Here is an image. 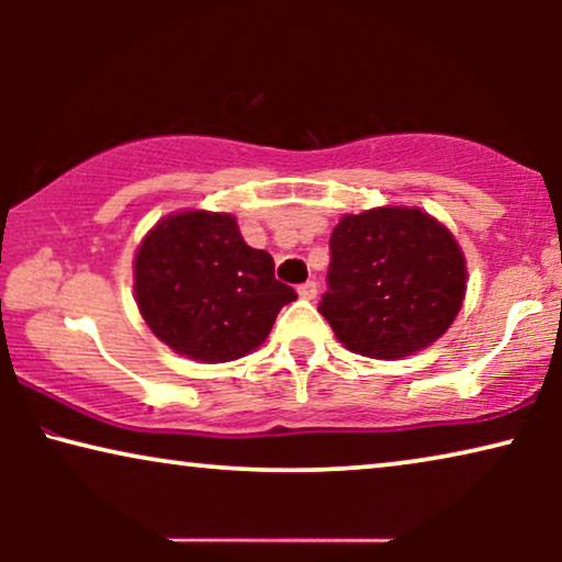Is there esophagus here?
<instances>
[{"instance_id":"1","label":"esophagus","mask_w":562,"mask_h":562,"mask_svg":"<svg viewBox=\"0 0 562 562\" xmlns=\"http://www.w3.org/2000/svg\"><path fill=\"white\" fill-rule=\"evenodd\" d=\"M299 296H302V299H314V296H317V283H314V281L302 283V286H299Z\"/></svg>"}]
</instances>
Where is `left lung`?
I'll return each mask as SVG.
<instances>
[{"label": "left lung", "instance_id": "8db88e82", "mask_svg": "<svg viewBox=\"0 0 562 562\" xmlns=\"http://www.w3.org/2000/svg\"><path fill=\"white\" fill-rule=\"evenodd\" d=\"M319 312L350 352L398 360L448 333L468 289L465 256L419 206L342 214L329 237Z\"/></svg>", "mask_w": 562, "mask_h": 562}]
</instances>
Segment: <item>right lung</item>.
Segmentation results:
<instances>
[{
  "label": "right lung",
  "instance_id": "obj_1",
  "mask_svg": "<svg viewBox=\"0 0 562 562\" xmlns=\"http://www.w3.org/2000/svg\"><path fill=\"white\" fill-rule=\"evenodd\" d=\"M135 302L160 342L199 363H229L266 342L296 291L273 258L243 240L227 212L187 210L158 220L133 260Z\"/></svg>",
  "mask_w": 562,
  "mask_h": 562
}]
</instances>
